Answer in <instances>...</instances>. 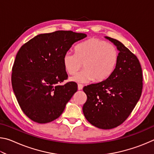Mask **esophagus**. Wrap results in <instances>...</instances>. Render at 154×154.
<instances>
[{
	"label": "esophagus",
	"instance_id": "1",
	"mask_svg": "<svg viewBox=\"0 0 154 154\" xmlns=\"http://www.w3.org/2000/svg\"><path fill=\"white\" fill-rule=\"evenodd\" d=\"M83 88V85H82V84H78V90H82Z\"/></svg>",
	"mask_w": 154,
	"mask_h": 154
}]
</instances>
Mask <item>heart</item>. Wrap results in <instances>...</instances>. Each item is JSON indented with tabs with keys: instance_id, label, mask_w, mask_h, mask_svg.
<instances>
[{
	"instance_id": "obj_1",
	"label": "heart",
	"mask_w": 154,
	"mask_h": 154,
	"mask_svg": "<svg viewBox=\"0 0 154 154\" xmlns=\"http://www.w3.org/2000/svg\"><path fill=\"white\" fill-rule=\"evenodd\" d=\"M119 61V51L114 45L100 38H92L75 47V53L65 52L62 62L65 71L73 75L83 64L84 69L71 77L72 82H101L111 76Z\"/></svg>"
}]
</instances>
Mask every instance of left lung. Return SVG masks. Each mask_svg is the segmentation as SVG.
I'll return each instance as SVG.
<instances>
[{
	"mask_svg": "<svg viewBox=\"0 0 154 154\" xmlns=\"http://www.w3.org/2000/svg\"><path fill=\"white\" fill-rule=\"evenodd\" d=\"M119 51L116 69L108 79L83 88L87 100L83 106L85 118L100 129H112L128 118L141 96L143 74L140 62L120 41L109 36Z\"/></svg>",
	"mask_w": 154,
	"mask_h": 154,
	"instance_id": "8db88e82",
	"label": "left lung"
}]
</instances>
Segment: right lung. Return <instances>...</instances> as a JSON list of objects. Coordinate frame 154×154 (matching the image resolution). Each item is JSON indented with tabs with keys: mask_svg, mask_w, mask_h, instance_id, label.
Returning <instances> with one entry per match:
<instances>
[{
	"mask_svg": "<svg viewBox=\"0 0 154 154\" xmlns=\"http://www.w3.org/2000/svg\"><path fill=\"white\" fill-rule=\"evenodd\" d=\"M83 33L58 30L40 34L23 45L12 68L11 83L20 106L28 118L39 124L55 120L77 91L66 79L62 58Z\"/></svg>",
	"mask_w": 154,
	"mask_h": 154,
	"instance_id": "add662e5",
	"label": "right lung"
}]
</instances>
